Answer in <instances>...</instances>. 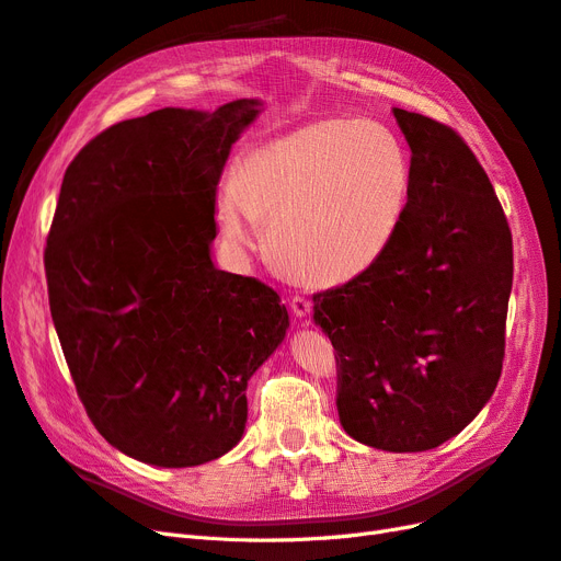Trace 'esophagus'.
<instances>
[{
  "mask_svg": "<svg viewBox=\"0 0 561 561\" xmlns=\"http://www.w3.org/2000/svg\"><path fill=\"white\" fill-rule=\"evenodd\" d=\"M290 307H293V313H295L297 318H307V316L311 313V301H309L307 297H301V295H295V297H293Z\"/></svg>",
  "mask_w": 561,
  "mask_h": 561,
  "instance_id": "obj_1",
  "label": "esophagus"
}]
</instances>
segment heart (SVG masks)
Here are the masks:
<instances>
[{"instance_id": "heart-1", "label": "heart", "mask_w": 561, "mask_h": 561, "mask_svg": "<svg viewBox=\"0 0 561 561\" xmlns=\"http://www.w3.org/2000/svg\"><path fill=\"white\" fill-rule=\"evenodd\" d=\"M412 190L398 135L355 116H325L248 149L219 186L215 217L236 250L268 225L278 264L307 285H342L396 241Z\"/></svg>"}]
</instances>
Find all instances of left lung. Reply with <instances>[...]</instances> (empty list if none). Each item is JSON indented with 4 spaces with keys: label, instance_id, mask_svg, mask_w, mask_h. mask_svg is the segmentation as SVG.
<instances>
[{
    "label": "left lung",
    "instance_id": "obj_1",
    "mask_svg": "<svg viewBox=\"0 0 561 561\" xmlns=\"http://www.w3.org/2000/svg\"><path fill=\"white\" fill-rule=\"evenodd\" d=\"M412 149L396 241L367 274L313 295L336 351L344 431L383 451H426L494 396L513 290V233L461 135L393 110Z\"/></svg>",
    "mask_w": 561,
    "mask_h": 561
}]
</instances>
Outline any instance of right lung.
<instances>
[{
    "label": "right lung",
    "mask_w": 561,
    "mask_h": 561,
    "mask_svg": "<svg viewBox=\"0 0 561 561\" xmlns=\"http://www.w3.org/2000/svg\"><path fill=\"white\" fill-rule=\"evenodd\" d=\"M260 100L114 124L67 165L44 268L77 393L112 447L190 468L239 445L248 379L290 325L276 290L219 271L215 194Z\"/></svg>",
    "instance_id": "add662e5"
}]
</instances>
